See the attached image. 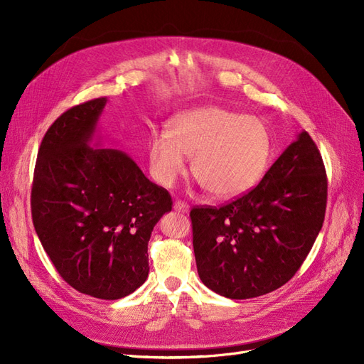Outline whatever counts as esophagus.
<instances>
[{"mask_svg":"<svg viewBox=\"0 0 364 364\" xmlns=\"http://www.w3.org/2000/svg\"><path fill=\"white\" fill-rule=\"evenodd\" d=\"M173 208H174V211H178V213H181V214H185V213L190 211V205L182 202V200H176L174 205H173Z\"/></svg>","mask_w":364,"mask_h":364,"instance_id":"1","label":"esophagus"}]
</instances>
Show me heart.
Masks as SVG:
<instances>
[{"label": "heart", "instance_id": "1", "mask_svg": "<svg viewBox=\"0 0 364 364\" xmlns=\"http://www.w3.org/2000/svg\"><path fill=\"white\" fill-rule=\"evenodd\" d=\"M273 155L272 134L262 119L217 106L173 117L168 135L149 139V162L162 186H171L193 158L194 178L220 199L243 196L266 174Z\"/></svg>", "mask_w": 364, "mask_h": 364}]
</instances>
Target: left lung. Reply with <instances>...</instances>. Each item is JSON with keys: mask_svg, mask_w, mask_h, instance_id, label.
<instances>
[{"mask_svg": "<svg viewBox=\"0 0 364 364\" xmlns=\"http://www.w3.org/2000/svg\"><path fill=\"white\" fill-rule=\"evenodd\" d=\"M326 173L302 130L247 194L220 208H193L197 272L208 289L250 299L289 282L321 232Z\"/></svg>", "mask_w": 364, "mask_h": 364, "instance_id": "1", "label": "left lung"}]
</instances>
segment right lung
Listing matches in <instances>:
<instances>
[{"label":"right lung","mask_w":364,"mask_h":364,"mask_svg":"<svg viewBox=\"0 0 364 364\" xmlns=\"http://www.w3.org/2000/svg\"><path fill=\"white\" fill-rule=\"evenodd\" d=\"M106 103L102 97L74 106L47 130L31 217L60 277L77 291L115 301L146 282L151 230L173 202L126 151L98 147Z\"/></svg>","instance_id":"add662e5"}]
</instances>
